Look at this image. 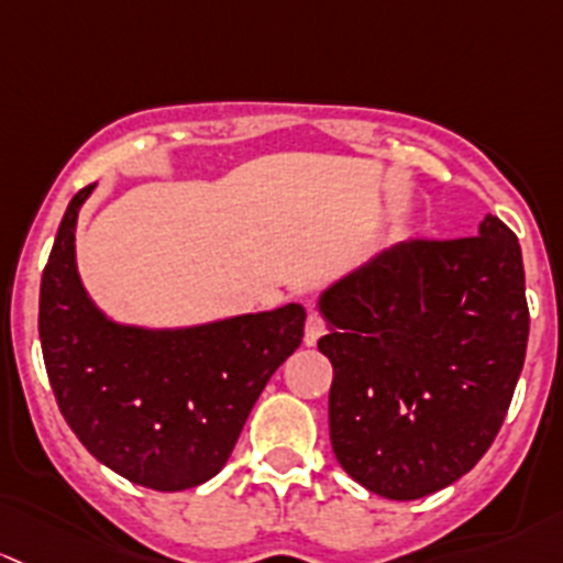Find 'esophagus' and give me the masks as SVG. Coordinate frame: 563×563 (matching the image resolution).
<instances>
[{
	"label": "esophagus",
	"instance_id": "34e87169",
	"mask_svg": "<svg viewBox=\"0 0 563 563\" xmlns=\"http://www.w3.org/2000/svg\"><path fill=\"white\" fill-rule=\"evenodd\" d=\"M322 333H324L322 314H320V311H309V317H306V333H303L306 346H314L317 341H320Z\"/></svg>",
	"mask_w": 563,
	"mask_h": 563
}]
</instances>
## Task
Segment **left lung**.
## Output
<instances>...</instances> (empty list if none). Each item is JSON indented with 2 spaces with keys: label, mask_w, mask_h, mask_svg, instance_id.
<instances>
[{
  "label": "left lung",
  "mask_w": 563,
  "mask_h": 563,
  "mask_svg": "<svg viewBox=\"0 0 563 563\" xmlns=\"http://www.w3.org/2000/svg\"><path fill=\"white\" fill-rule=\"evenodd\" d=\"M320 311L341 468L396 501L472 472L507 417L529 344L512 230L488 213L472 239L396 243L324 289Z\"/></svg>",
  "instance_id": "1"
}]
</instances>
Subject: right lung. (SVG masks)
<instances>
[{
  "instance_id": "1",
  "label": "right lung",
  "mask_w": 563,
  "mask_h": 563,
  "mask_svg": "<svg viewBox=\"0 0 563 563\" xmlns=\"http://www.w3.org/2000/svg\"><path fill=\"white\" fill-rule=\"evenodd\" d=\"M69 200L40 284V344L67 426L130 483L187 490L222 472L274 371L303 341V306L178 330L108 320L75 268Z\"/></svg>"
}]
</instances>
